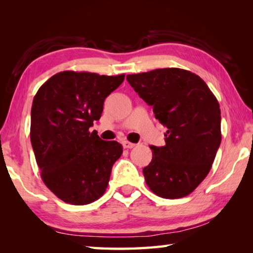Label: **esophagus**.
<instances>
[{
  "label": "esophagus",
  "mask_w": 253,
  "mask_h": 253,
  "mask_svg": "<svg viewBox=\"0 0 253 253\" xmlns=\"http://www.w3.org/2000/svg\"><path fill=\"white\" fill-rule=\"evenodd\" d=\"M123 146H124V148H132V147H135L136 145H135L134 143L128 142V140H124V142H123Z\"/></svg>",
  "instance_id": "esophagus-1"
}]
</instances>
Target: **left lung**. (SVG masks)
<instances>
[{"instance_id":"1","label":"left lung","mask_w":253,"mask_h":253,"mask_svg":"<svg viewBox=\"0 0 253 253\" xmlns=\"http://www.w3.org/2000/svg\"><path fill=\"white\" fill-rule=\"evenodd\" d=\"M127 81L168 127L164 146H151L152 162L143 169L147 186L164 199L187 196L207 177L220 147L219 101L204 80L179 68L128 75Z\"/></svg>"}]
</instances>
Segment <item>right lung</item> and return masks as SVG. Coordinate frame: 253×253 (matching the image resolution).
<instances>
[{"label": "right lung", "mask_w": 253, "mask_h": 253, "mask_svg": "<svg viewBox=\"0 0 253 253\" xmlns=\"http://www.w3.org/2000/svg\"><path fill=\"white\" fill-rule=\"evenodd\" d=\"M125 75L61 71L33 98L31 138L46 187L63 202L84 205L104 195L114 163L123 154L116 140L105 142L89 128L100 118L107 96Z\"/></svg>", "instance_id": "1"}]
</instances>
